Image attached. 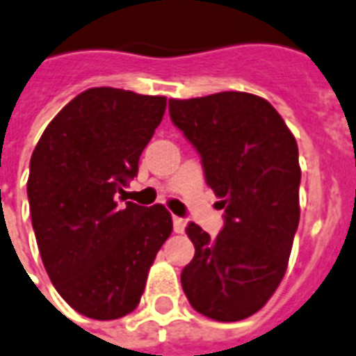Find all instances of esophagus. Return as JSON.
<instances>
[{
    "mask_svg": "<svg viewBox=\"0 0 356 356\" xmlns=\"http://www.w3.org/2000/svg\"><path fill=\"white\" fill-rule=\"evenodd\" d=\"M185 226H186L185 218L173 217V230H175V234H183V232H185Z\"/></svg>",
    "mask_w": 356,
    "mask_h": 356,
    "instance_id": "esophagus-1",
    "label": "esophagus"
}]
</instances>
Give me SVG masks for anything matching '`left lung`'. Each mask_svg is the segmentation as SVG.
I'll list each match as a JSON object with an SVG mask.
<instances>
[{"mask_svg":"<svg viewBox=\"0 0 356 356\" xmlns=\"http://www.w3.org/2000/svg\"><path fill=\"white\" fill-rule=\"evenodd\" d=\"M170 115L200 152L226 213L217 238L186 226L196 252L181 273L183 291L213 321L251 317L285 275L298 228L296 139L270 102L247 92L170 99Z\"/></svg>","mask_w":356,"mask_h":356,"instance_id":"8db88e82","label":"left lung"}]
</instances>
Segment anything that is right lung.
<instances>
[{"mask_svg": "<svg viewBox=\"0 0 356 356\" xmlns=\"http://www.w3.org/2000/svg\"><path fill=\"white\" fill-rule=\"evenodd\" d=\"M164 111V96L88 88L52 118L33 149L28 198L39 252L60 296L84 317L113 321L134 312L173 230L162 204H120Z\"/></svg>", "mask_w": 356, "mask_h": 356, "instance_id": "add662e5", "label": "right lung"}]
</instances>
